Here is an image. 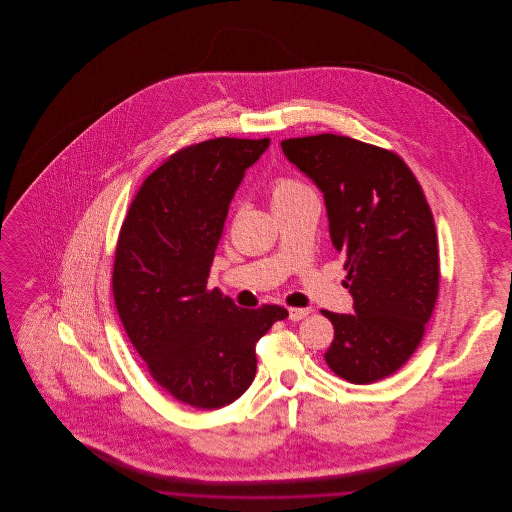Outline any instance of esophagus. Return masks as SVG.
I'll use <instances>...</instances> for the list:
<instances>
[{
    "instance_id": "obj_1",
    "label": "esophagus",
    "mask_w": 512,
    "mask_h": 512,
    "mask_svg": "<svg viewBox=\"0 0 512 512\" xmlns=\"http://www.w3.org/2000/svg\"><path fill=\"white\" fill-rule=\"evenodd\" d=\"M288 315H290V320H292V322H299V320H303V318L309 315V309H299V307H290V309H288Z\"/></svg>"
}]
</instances>
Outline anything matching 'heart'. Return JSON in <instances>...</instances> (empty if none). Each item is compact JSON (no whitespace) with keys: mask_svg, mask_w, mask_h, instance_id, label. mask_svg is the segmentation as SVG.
I'll return each instance as SVG.
<instances>
[{"mask_svg":"<svg viewBox=\"0 0 512 512\" xmlns=\"http://www.w3.org/2000/svg\"><path fill=\"white\" fill-rule=\"evenodd\" d=\"M305 192H311V188L295 176H278L268 186V197H270L272 207H278Z\"/></svg>","mask_w":512,"mask_h":512,"instance_id":"obj_1","label":"heart"}]
</instances>
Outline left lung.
<instances>
[{
	"label": "left lung",
	"instance_id": "left-lung-1",
	"mask_svg": "<svg viewBox=\"0 0 512 512\" xmlns=\"http://www.w3.org/2000/svg\"><path fill=\"white\" fill-rule=\"evenodd\" d=\"M282 149L324 194L353 295L355 315L320 311L334 324L326 365L351 384L388 378L411 359L438 299V236L424 192L384 147L317 134Z\"/></svg>",
	"mask_w": 512,
	"mask_h": 512
}]
</instances>
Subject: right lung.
<instances>
[{"label":"right lung","instance_id":"add662e5","mask_svg":"<svg viewBox=\"0 0 512 512\" xmlns=\"http://www.w3.org/2000/svg\"><path fill=\"white\" fill-rule=\"evenodd\" d=\"M270 140L215 138L172 153L140 186L122 222L113 297L151 378L195 409H220L257 372L255 345L278 305L240 309L207 278L228 205Z\"/></svg>","mask_w":512,"mask_h":512}]
</instances>
